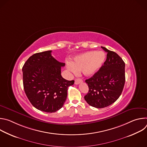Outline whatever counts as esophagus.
I'll return each mask as SVG.
<instances>
[{"mask_svg": "<svg viewBox=\"0 0 147 147\" xmlns=\"http://www.w3.org/2000/svg\"><path fill=\"white\" fill-rule=\"evenodd\" d=\"M81 82H82V80H81V79H80V78H77V79H76L75 80V84H76V85H77V84H79L80 83H81Z\"/></svg>", "mask_w": 147, "mask_h": 147, "instance_id": "34e87169", "label": "esophagus"}]
</instances>
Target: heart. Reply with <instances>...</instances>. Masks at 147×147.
Listing matches in <instances>:
<instances>
[{"label":"heart","instance_id":"b5f03b06","mask_svg":"<svg viewBox=\"0 0 147 147\" xmlns=\"http://www.w3.org/2000/svg\"><path fill=\"white\" fill-rule=\"evenodd\" d=\"M106 55L102 51H88L81 53L74 58L72 62H67V69L73 74H77L81 70L86 76L95 74L102 66Z\"/></svg>","mask_w":147,"mask_h":147}]
</instances>
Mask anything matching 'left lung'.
I'll list each match as a JSON object with an SVG mask.
<instances>
[{"label":"left lung","mask_w":147,"mask_h":147,"mask_svg":"<svg viewBox=\"0 0 147 147\" xmlns=\"http://www.w3.org/2000/svg\"><path fill=\"white\" fill-rule=\"evenodd\" d=\"M101 48L107 53L100 69L86 80L89 91L84 99L91 107L103 108L113 103L120 96L125 83V63L115 52Z\"/></svg>","instance_id":"left-lung-1"}]
</instances>
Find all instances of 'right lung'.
<instances>
[{
	"instance_id": "1",
	"label": "right lung",
	"mask_w": 147,
	"mask_h": 147,
	"mask_svg": "<svg viewBox=\"0 0 147 147\" xmlns=\"http://www.w3.org/2000/svg\"><path fill=\"white\" fill-rule=\"evenodd\" d=\"M51 52L34 54L22 69L24 89L28 99L35 108L47 113L55 112L63 107L68 87L74 83V80L62 77L61 67L65 63L56 60Z\"/></svg>"
}]
</instances>
